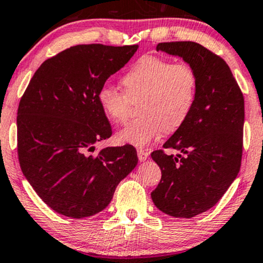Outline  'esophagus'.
<instances>
[{
  "label": "esophagus",
  "mask_w": 263,
  "mask_h": 263,
  "mask_svg": "<svg viewBox=\"0 0 263 263\" xmlns=\"http://www.w3.org/2000/svg\"><path fill=\"white\" fill-rule=\"evenodd\" d=\"M148 156H149V153H148V151H146V149H142V148L138 149V157H139L140 162L146 161V159L148 158Z\"/></svg>",
  "instance_id": "obj_1"
}]
</instances>
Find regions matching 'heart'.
<instances>
[{
	"label": "heart",
	"instance_id": "obj_1",
	"mask_svg": "<svg viewBox=\"0 0 263 263\" xmlns=\"http://www.w3.org/2000/svg\"><path fill=\"white\" fill-rule=\"evenodd\" d=\"M124 91L105 84L98 91L102 114L114 123L128 118L130 101L141 99L135 119L119 130V144L145 147L164 130L175 132L189 117L197 95V74L187 64H173L161 57L144 55L122 78Z\"/></svg>",
	"mask_w": 263,
	"mask_h": 263
}]
</instances>
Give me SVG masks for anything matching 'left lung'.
Segmentation results:
<instances>
[{
    "label": "left lung",
    "mask_w": 263,
    "mask_h": 263,
    "mask_svg": "<svg viewBox=\"0 0 263 263\" xmlns=\"http://www.w3.org/2000/svg\"><path fill=\"white\" fill-rule=\"evenodd\" d=\"M156 49L181 58L197 74L192 111L163 145L183 156L151 153L162 172L153 203L166 215L190 219L219 202L239 173L244 98L226 61L199 43L165 42Z\"/></svg>",
    "instance_id": "left-lung-1"
}]
</instances>
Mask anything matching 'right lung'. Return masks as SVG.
Wrapping results in <instances>:
<instances>
[{"mask_svg":"<svg viewBox=\"0 0 263 263\" xmlns=\"http://www.w3.org/2000/svg\"><path fill=\"white\" fill-rule=\"evenodd\" d=\"M138 48L70 47L41 65L20 100V168L40 198L64 216L82 219L100 213L138 164L132 145L90 153L112 134L98 91Z\"/></svg>","mask_w":263,"mask_h":263,"instance_id":"1","label":"right lung"}]
</instances>
